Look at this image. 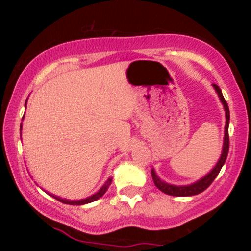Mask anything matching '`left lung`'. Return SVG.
<instances>
[{"instance_id": "8db88e82", "label": "left lung", "mask_w": 251, "mask_h": 251, "mask_svg": "<svg viewBox=\"0 0 251 251\" xmlns=\"http://www.w3.org/2000/svg\"><path fill=\"white\" fill-rule=\"evenodd\" d=\"M214 86L216 93L218 94L220 97V100L223 103L224 111H226V128H224V142H223V149H222V154L221 158L218 159L217 164L211 171L209 172L208 175L204 176L203 178H201L200 180H197L194 184H190V185H184V186H177V185H172V184L165 183L155 175V171L153 169L151 170V175H152V179L154 181V185L157 186L160 191L164 192V194L170 195V196H176V197H186V196H195L203 192L204 190H206L211 185L212 181L215 180V178L217 177L218 174H220L222 166L224 165L226 163V157H227V152H229V120H230V112H229V106L224 99L223 94H222L221 88L218 87L216 83H212Z\"/></svg>"}]
</instances>
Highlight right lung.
I'll use <instances>...</instances> for the list:
<instances>
[{"instance_id":"add662e5","label":"right lung","mask_w":251,"mask_h":251,"mask_svg":"<svg viewBox=\"0 0 251 251\" xmlns=\"http://www.w3.org/2000/svg\"><path fill=\"white\" fill-rule=\"evenodd\" d=\"M25 106H27V100H25ZM24 117H25V116H24ZM21 128H22V124H21V126H20V129H21ZM111 183H112V178H108V179L106 180V183L103 184V185L101 186V189H100L99 191L97 192V194H94V195L89 196V197L85 198V200H79V201H70V200H65V198H60V197H56V196H53V195H50V196H51V197H54V198H55V200L60 201H62L63 204H70V205H83V204L92 203V201H94L99 200L100 197H102V196L105 195V192L107 191L108 186L111 185Z\"/></svg>"}]
</instances>
